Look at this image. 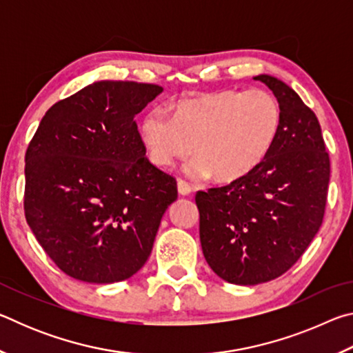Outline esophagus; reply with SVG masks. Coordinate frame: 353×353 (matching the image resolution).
Segmentation results:
<instances>
[{
	"mask_svg": "<svg viewBox=\"0 0 353 353\" xmlns=\"http://www.w3.org/2000/svg\"><path fill=\"white\" fill-rule=\"evenodd\" d=\"M177 190H179V194L188 196L191 191H193V187H191L188 182H185V181H182V179H179V181H177Z\"/></svg>",
	"mask_w": 353,
	"mask_h": 353,
	"instance_id": "1",
	"label": "esophagus"
}]
</instances>
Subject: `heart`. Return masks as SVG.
Instances as JSON below:
<instances>
[{
    "mask_svg": "<svg viewBox=\"0 0 353 353\" xmlns=\"http://www.w3.org/2000/svg\"><path fill=\"white\" fill-rule=\"evenodd\" d=\"M282 110L270 92L223 90L172 104V118L154 110L143 118L140 135L148 159L162 170L191 152L193 176L212 174L234 182L254 171L276 141Z\"/></svg>",
    "mask_w": 353,
    "mask_h": 353,
    "instance_id": "b5f03b06",
    "label": "heart"
}]
</instances>
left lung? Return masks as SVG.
<instances>
[{
	"label": "left lung",
	"mask_w": 353,
	"mask_h": 353,
	"mask_svg": "<svg viewBox=\"0 0 353 353\" xmlns=\"http://www.w3.org/2000/svg\"><path fill=\"white\" fill-rule=\"evenodd\" d=\"M282 124L266 159L225 187L196 193L201 246L225 282L259 285L282 276L305 252L324 219L330 159L314 112L277 77Z\"/></svg>",
	"instance_id": "obj_1"
}]
</instances>
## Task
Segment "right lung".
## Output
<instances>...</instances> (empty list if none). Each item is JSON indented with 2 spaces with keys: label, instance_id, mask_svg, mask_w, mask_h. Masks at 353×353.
Here are the masks:
<instances>
[{
  "label": "right lung",
  "instance_id": "right-lung-1",
  "mask_svg": "<svg viewBox=\"0 0 353 353\" xmlns=\"http://www.w3.org/2000/svg\"><path fill=\"white\" fill-rule=\"evenodd\" d=\"M162 92L93 82L41 118L25 157V216L67 276L121 282L151 254L177 182L148 160L135 115Z\"/></svg>",
  "mask_w": 353,
  "mask_h": 353
}]
</instances>
